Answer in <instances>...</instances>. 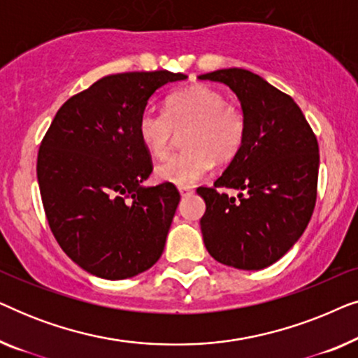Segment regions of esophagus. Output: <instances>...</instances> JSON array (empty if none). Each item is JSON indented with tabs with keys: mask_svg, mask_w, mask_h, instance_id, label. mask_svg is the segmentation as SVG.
Instances as JSON below:
<instances>
[{
	"mask_svg": "<svg viewBox=\"0 0 358 358\" xmlns=\"http://www.w3.org/2000/svg\"><path fill=\"white\" fill-rule=\"evenodd\" d=\"M192 192H194V190L190 187H179V194L182 195V197H187V195H190Z\"/></svg>",
	"mask_w": 358,
	"mask_h": 358,
	"instance_id": "obj_1",
	"label": "esophagus"
}]
</instances>
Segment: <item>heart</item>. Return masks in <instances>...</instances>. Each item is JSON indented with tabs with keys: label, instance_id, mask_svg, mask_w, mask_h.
Segmentation results:
<instances>
[{
	"label": "heart",
	"instance_id": "obj_1",
	"mask_svg": "<svg viewBox=\"0 0 358 358\" xmlns=\"http://www.w3.org/2000/svg\"><path fill=\"white\" fill-rule=\"evenodd\" d=\"M189 127L185 151L156 166L161 182L190 187L212 169L213 161L229 163L238 156L246 138V117L223 92L197 85L171 94L166 112L145 109L138 119L141 143L155 158L169 153L174 131Z\"/></svg>",
	"mask_w": 358,
	"mask_h": 358
}]
</instances>
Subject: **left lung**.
Masks as SVG:
<instances>
[{"instance_id":"left-lung-1","label":"left lung","mask_w":358,"mask_h":358,"mask_svg":"<svg viewBox=\"0 0 358 358\" xmlns=\"http://www.w3.org/2000/svg\"><path fill=\"white\" fill-rule=\"evenodd\" d=\"M199 80L227 85L241 102L246 138L213 187H199L200 220L215 261L261 271L290 251L310 223L316 203L320 148L310 124L285 92L243 68H227ZM222 188H236L229 198Z\"/></svg>"}]
</instances>
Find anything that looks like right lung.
Masks as SVG:
<instances>
[{"label": "right lung", "mask_w": 358, "mask_h": 358, "mask_svg": "<svg viewBox=\"0 0 358 358\" xmlns=\"http://www.w3.org/2000/svg\"><path fill=\"white\" fill-rule=\"evenodd\" d=\"M182 73L131 71L101 78L58 109L37 156V180L53 236L92 275L122 280L164 251L180 200L173 184L145 187L150 151L138 136L148 99Z\"/></svg>", "instance_id": "obj_1"}]
</instances>
